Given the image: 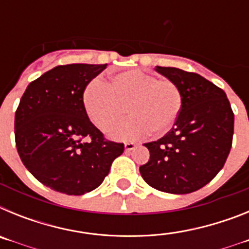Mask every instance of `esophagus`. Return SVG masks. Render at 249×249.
<instances>
[{"label":"esophagus","instance_id":"obj_1","mask_svg":"<svg viewBox=\"0 0 249 249\" xmlns=\"http://www.w3.org/2000/svg\"><path fill=\"white\" fill-rule=\"evenodd\" d=\"M135 147H136V143H133V142H126V143H124V151L129 152L135 148Z\"/></svg>","mask_w":249,"mask_h":249}]
</instances>
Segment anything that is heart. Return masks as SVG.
Returning <instances> with one entry per match:
<instances>
[{
	"label": "heart",
	"mask_w": 249,
	"mask_h": 249,
	"mask_svg": "<svg viewBox=\"0 0 249 249\" xmlns=\"http://www.w3.org/2000/svg\"><path fill=\"white\" fill-rule=\"evenodd\" d=\"M182 92L171 80H158L148 72L131 70L112 76L109 83L93 81L83 92L89 117L100 128L120 119L125 111L132 116L106 129L117 140H133L149 131L163 135L175 124L182 108Z\"/></svg>",
	"instance_id": "obj_1"
}]
</instances>
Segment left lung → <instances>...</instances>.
Masks as SVG:
<instances>
[{
	"label": "left lung",
	"instance_id": "8db88e82",
	"mask_svg": "<svg viewBox=\"0 0 249 249\" xmlns=\"http://www.w3.org/2000/svg\"><path fill=\"white\" fill-rule=\"evenodd\" d=\"M182 92L175 126L162 138L144 143L149 160L140 167L151 187L186 195L210 183L226 163L232 147L234 114L223 89L201 74L156 66Z\"/></svg>",
	"mask_w": 249,
	"mask_h": 249
}]
</instances>
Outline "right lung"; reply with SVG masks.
<instances>
[{"label": "right lung", "instance_id": "1", "mask_svg": "<svg viewBox=\"0 0 249 249\" xmlns=\"http://www.w3.org/2000/svg\"><path fill=\"white\" fill-rule=\"evenodd\" d=\"M106 67L57 66L31 82L19 101L17 152L32 176L51 190L73 196L96 190L123 153V143L103 138L83 103L86 86Z\"/></svg>", "mask_w": 249, "mask_h": 249}]
</instances>
